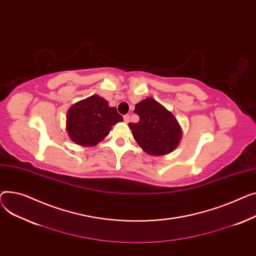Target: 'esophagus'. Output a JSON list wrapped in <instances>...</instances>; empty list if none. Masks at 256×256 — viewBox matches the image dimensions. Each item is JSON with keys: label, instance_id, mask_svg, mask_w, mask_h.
<instances>
[{"label": "esophagus", "instance_id": "34e87169", "mask_svg": "<svg viewBox=\"0 0 256 256\" xmlns=\"http://www.w3.org/2000/svg\"><path fill=\"white\" fill-rule=\"evenodd\" d=\"M124 121H125V123H128L130 121V116L129 114L124 116Z\"/></svg>", "mask_w": 256, "mask_h": 256}]
</instances>
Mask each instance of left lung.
Listing matches in <instances>:
<instances>
[{
	"mask_svg": "<svg viewBox=\"0 0 256 256\" xmlns=\"http://www.w3.org/2000/svg\"><path fill=\"white\" fill-rule=\"evenodd\" d=\"M138 123H129L132 135L148 155L162 156L172 152L182 138V128L174 116L153 98L135 105Z\"/></svg>",
	"mask_w": 256,
	"mask_h": 256,
	"instance_id": "left-lung-1",
	"label": "left lung"
}]
</instances>
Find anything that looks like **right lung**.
Returning a JSON list of instances; mask_svg holds the SVG:
<instances>
[{
	"instance_id": "right-lung-1",
	"label": "right lung",
	"mask_w": 256,
	"mask_h": 256,
	"mask_svg": "<svg viewBox=\"0 0 256 256\" xmlns=\"http://www.w3.org/2000/svg\"><path fill=\"white\" fill-rule=\"evenodd\" d=\"M123 121L116 108L108 106L104 98L93 95L78 101L67 112L66 129L72 142L93 146L106 138L112 126Z\"/></svg>"
}]
</instances>
